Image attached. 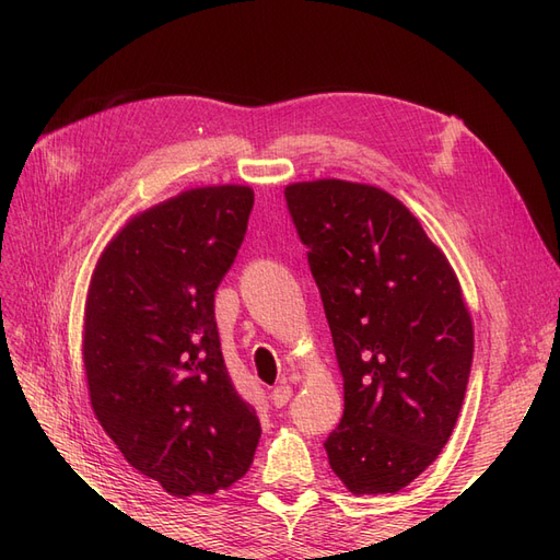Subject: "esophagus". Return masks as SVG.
Returning a JSON list of instances; mask_svg holds the SVG:
<instances>
[{
	"instance_id": "34e87169",
	"label": "esophagus",
	"mask_w": 560,
	"mask_h": 560,
	"mask_svg": "<svg viewBox=\"0 0 560 560\" xmlns=\"http://www.w3.org/2000/svg\"><path fill=\"white\" fill-rule=\"evenodd\" d=\"M290 399H292V387L287 385L284 381L280 385H276L273 393H270V404L278 406V409H280V406H284L287 401H290Z\"/></svg>"
}]
</instances>
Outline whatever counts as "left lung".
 Wrapping results in <instances>:
<instances>
[{"mask_svg": "<svg viewBox=\"0 0 560 560\" xmlns=\"http://www.w3.org/2000/svg\"><path fill=\"white\" fill-rule=\"evenodd\" d=\"M331 329L346 409L325 448L354 495L397 493L446 446L469 381L474 329L444 252L369 184L284 189Z\"/></svg>", "mask_w": 560, "mask_h": 560, "instance_id": "left-lung-1", "label": "left lung"}]
</instances>
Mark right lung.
Returning <instances> with one entry per match:
<instances>
[{"label": "right lung", "instance_id": "1", "mask_svg": "<svg viewBox=\"0 0 560 560\" xmlns=\"http://www.w3.org/2000/svg\"><path fill=\"white\" fill-rule=\"evenodd\" d=\"M252 206L249 186L184 191L132 217L91 280L83 366L93 411L130 467L177 498L245 477L261 436L214 319Z\"/></svg>", "mask_w": 560, "mask_h": 560}]
</instances>
